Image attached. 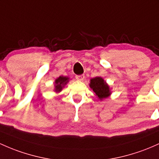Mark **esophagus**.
Here are the masks:
<instances>
[{"label": "esophagus", "instance_id": "obj_1", "mask_svg": "<svg viewBox=\"0 0 159 159\" xmlns=\"http://www.w3.org/2000/svg\"><path fill=\"white\" fill-rule=\"evenodd\" d=\"M75 78L76 79L78 80V81H83V80L84 79L85 76L84 75H76Z\"/></svg>", "mask_w": 159, "mask_h": 159}]
</instances>
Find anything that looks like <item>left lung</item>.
Masks as SVG:
<instances>
[{"label":"left lung","mask_w":159,"mask_h":159,"mask_svg":"<svg viewBox=\"0 0 159 159\" xmlns=\"http://www.w3.org/2000/svg\"><path fill=\"white\" fill-rule=\"evenodd\" d=\"M90 87L93 89V92L99 97V99L106 98L111 93L107 84H106L104 80L100 77L92 78L90 80Z\"/></svg>","instance_id":"obj_1"}]
</instances>
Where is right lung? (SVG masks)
<instances>
[{
	"instance_id": "1",
	"label": "right lung",
	"mask_w": 159,
	"mask_h": 159,
	"mask_svg": "<svg viewBox=\"0 0 159 159\" xmlns=\"http://www.w3.org/2000/svg\"><path fill=\"white\" fill-rule=\"evenodd\" d=\"M68 81H69V78H67V77H59V78L55 81V91H61V90L63 88L64 85H66V84L67 83Z\"/></svg>"
}]
</instances>
